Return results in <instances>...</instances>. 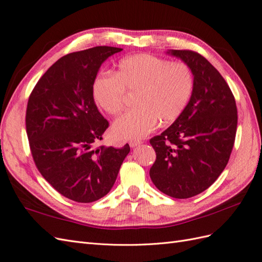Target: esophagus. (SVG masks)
I'll list each match as a JSON object with an SVG mask.
<instances>
[{
  "label": "esophagus",
  "instance_id": "obj_1",
  "mask_svg": "<svg viewBox=\"0 0 262 262\" xmlns=\"http://www.w3.org/2000/svg\"><path fill=\"white\" fill-rule=\"evenodd\" d=\"M141 144V140H129V146L133 148V147H136L138 145Z\"/></svg>",
  "mask_w": 262,
  "mask_h": 262
}]
</instances>
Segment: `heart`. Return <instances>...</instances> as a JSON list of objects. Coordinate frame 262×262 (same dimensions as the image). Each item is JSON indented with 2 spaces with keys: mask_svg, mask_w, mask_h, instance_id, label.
<instances>
[{
  "mask_svg": "<svg viewBox=\"0 0 262 262\" xmlns=\"http://www.w3.org/2000/svg\"><path fill=\"white\" fill-rule=\"evenodd\" d=\"M194 76L183 62H171L148 54L124 58L114 76H102L93 85L98 105L110 115H119L126 105V93L136 94L135 105L116 119L113 133L118 138L140 139L161 126L173 123L191 100Z\"/></svg>",
  "mask_w": 262,
  "mask_h": 262,
  "instance_id": "b5f03b06",
  "label": "heart"
}]
</instances>
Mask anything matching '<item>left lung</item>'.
Wrapping results in <instances>:
<instances>
[{
    "mask_svg": "<svg viewBox=\"0 0 262 262\" xmlns=\"http://www.w3.org/2000/svg\"><path fill=\"white\" fill-rule=\"evenodd\" d=\"M188 64L194 90L183 113L150 145L156 161L149 171L157 189L174 199L195 196L217 180L233 150L237 106L227 82L193 50H171Z\"/></svg>",
    "mask_w": 262,
    "mask_h": 262,
    "instance_id": "obj_1",
    "label": "left lung"
}]
</instances>
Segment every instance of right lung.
Returning a JSON list of instances; mask_svg holds the SVG:
<instances>
[{
  "instance_id": "1",
  "label": "right lung",
  "mask_w": 262,
  "mask_h": 262,
  "mask_svg": "<svg viewBox=\"0 0 262 262\" xmlns=\"http://www.w3.org/2000/svg\"><path fill=\"white\" fill-rule=\"evenodd\" d=\"M122 48L98 46L61 57L29 95L26 133L36 168L67 199L91 203L110 192L130 148L93 147L108 122L96 107L93 84L103 61Z\"/></svg>"
}]
</instances>
